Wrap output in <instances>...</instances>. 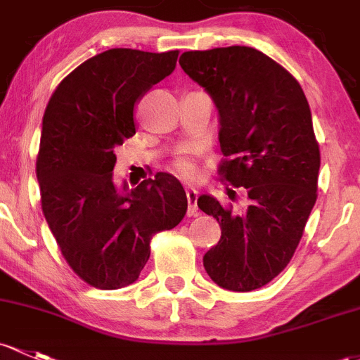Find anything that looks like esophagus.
Segmentation results:
<instances>
[{
	"label": "esophagus",
	"instance_id": "34e87169",
	"mask_svg": "<svg viewBox=\"0 0 360 360\" xmlns=\"http://www.w3.org/2000/svg\"><path fill=\"white\" fill-rule=\"evenodd\" d=\"M186 200H188V215H195L198 212V191L195 188H188L186 190Z\"/></svg>",
	"mask_w": 360,
	"mask_h": 360
}]
</instances>
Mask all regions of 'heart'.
<instances>
[{
  "label": "heart",
  "instance_id": "heart-1",
  "mask_svg": "<svg viewBox=\"0 0 360 360\" xmlns=\"http://www.w3.org/2000/svg\"><path fill=\"white\" fill-rule=\"evenodd\" d=\"M176 169L181 176L184 177H195L196 176V165L193 164L190 158L181 157L176 160Z\"/></svg>",
  "mask_w": 360,
  "mask_h": 360
}]
</instances>
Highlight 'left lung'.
Instances as JSON below:
<instances>
[{"label": "left lung", "mask_w": 360, "mask_h": 360, "mask_svg": "<svg viewBox=\"0 0 360 360\" xmlns=\"http://www.w3.org/2000/svg\"><path fill=\"white\" fill-rule=\"evenodd\" d=\"M179 63L219 110V176L248 196L243 212L198 198L221 226L203 267L226 290L262 288L290 264L317 200L321 153L309 101L297 79L255 48L186 51Z\"/></svg>", "instance_id": "obj_1"}]
</instances>
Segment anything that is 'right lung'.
I'll return each mask as SVG.
<instances>
[{"label":"right lung","instance_id":"right-lung-1","mask_svg":"<svg viewBox=\"0 0 360 360\" xmlns=\"http://www.w3.org/2000/svg\"><path fill=\"white\" fill-rule=\"evenodd\" d=\"M179 51H103L56 86L43 117L36 176L41 207L72 271L89 286H129L150 259V241L188 210L167 172L134 190L113 183L115 146L136 134L134 107L176 69Z\"/></svg>","mask_w":360,"mask_h":360}]
</instances>
